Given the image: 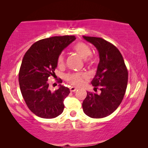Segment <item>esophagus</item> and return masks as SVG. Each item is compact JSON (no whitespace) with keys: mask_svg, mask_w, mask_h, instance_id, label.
Here are the masks:
<instances>
[{"mask_svg":"<svg viewBox=\"0 0 148 148\" xmlns=\"http://www.w3.org/2000/svg\"><path fill=\"white\" fill-rule=\"evenodd\" d=\"M77 90V88H75V87H71L70 88V91L71 92H75V91Z\"/></svg>","mask_w":148,"mask_h":148,"instance_id":"obj_1","label":"esophagus"}]
</instances>
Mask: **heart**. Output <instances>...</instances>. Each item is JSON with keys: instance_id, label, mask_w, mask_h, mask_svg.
<instances>
[{"instance_id": "heart-1", "label": "heart", "mask_w": 148, "mask_h": 148, "mask_svg": "<svg viewBox=\"0 0 148 148\" xmlns=\"http://www.w3.org/2000/svg\"><path fill=\"white\" fill-rule=\"evenodd\" d=\"M74 51L83 59L90 64L94 63V60L90 55L92 54V50L90 48L83 42H78L73 47ZM64 64V56L63 54H60L58 58V65L62 66ZM66 80L70 84L74 86L80 87L84 84L86 81L88 79V74L86 73H73L66 75L65 77Z\"/></svg>"}]
</instances>
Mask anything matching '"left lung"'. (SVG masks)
Wrapping results in <instances>:
<instances>
[{
  "label": "left lung",
  "mask_w": 148,
  "mask_h": 148,
  "mask_svg": "<svg viewBox=\"0 0 148 148\" xmlns=\"http://www.w3.org/2000/svg\"><path fill=\"white\" fill-rule=\"evenodd\" d=\"M98 50L100 57L96 74L92 81L94 91L87 92L82 104L84 112L91 118H104L116 110L122 102L128 82V71L122 54L116 46L101 38L83 36Z\"/></svg>",
  "instance_id": "1"
}]
</instances>
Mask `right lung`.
<instances>
[{"mask_svg": "<svg viewBox=\"0 0 148 148\" xmlns=\"http://www.w3.org/2000/svg\"><path fill=\"white\" fill-rule=\"evenodd\" d=\"M75 39V36H63L40 40L24 55L19 73L20 90L27 107L36 116L53 119L63 112L69 89L60 84L58 90L52 92L48 80L55 75L62 50Z\"/></svg>", "mask_w": 148, "mask_h": 148, "instance_id": "add662e5", "label": "right lung"}]
</instances>
